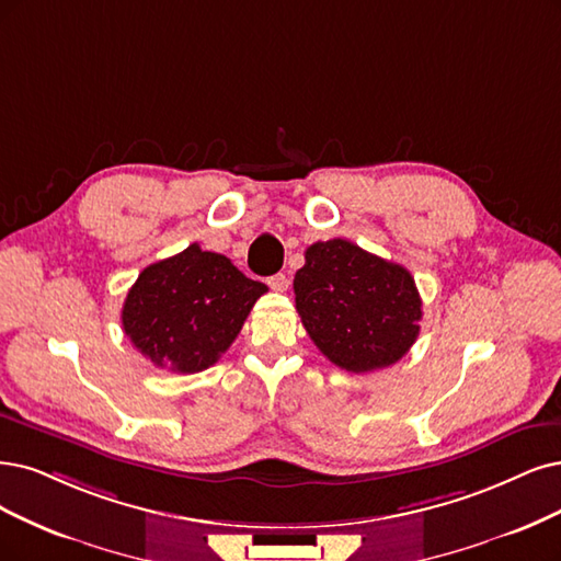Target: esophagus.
I'll use <instances>...</instances> for the list:
<instances>
[{
  "label": "esophagus",
  "mask_w": 561,
  "mask_h": 561,
  "mask_svg": "<svg viewBox=\"0 0 561 561\" xmlns=\"http://www.w3.org/2000/svg\"><path fill=\"white\" fill-rule=\"evenodd\" d=\"M267 286L273 288V291H277V294H284L286 288H288V277L282 275V273H277V275H273V277H267Z\"/></svg>",
  "instance_id": "obj_1"
}]
</instances>
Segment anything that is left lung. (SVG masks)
<instances>
[{
  "label": "left lung",
  "instance_id": "1",
  "mask_svg": "<svg viewBox=\"0 0 561 561\" xmlns=\"http://www.w3.org/2000/svg\"><path fill=\"white\" fill-rule=\"evenodd\" d=\"M294 291L307 335L356 375L398 363L421 333L423 302L409 270L342 238L307 247Z\"/></svg>",
  "mask_w": 561,
  "mask_h": 561
}]
</instances>
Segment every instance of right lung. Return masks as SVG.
<instances>
[{
	"label": "right lung",
	"instance_id": "add662e5",
	"mask_svg": "<svg viewBox=\"0 0 561 561\" xmlns=\"http://www.w3.org/2000/svg\"><path fill=\"white\" fill-rule=\"evenodd\" d=\"M267 286L244 277L215 252L194 242L184 252L148 265L129 288L122 328L157 367L196 375L233 344Z\"/></svg>",
	"mask_w": 561,
	"mask_h": 561
}]
</instances>
